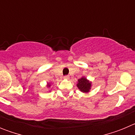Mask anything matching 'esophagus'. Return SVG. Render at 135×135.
Here are the masks:
<instances>
[{
  "mask_svg": "<svg viewBox=\"0 0 135 135\" xmlns=\"http://www.w3.org/2000/svg\"><path fill=\"white\" fill-rule=\"evenodd\" d=\"M64 79L69 80V79H70V76H69L68 75H66V76H64Z\"/></svg>",
  "mask_w": 135,
  "mask_h": 135,
  "instance_id": "1",
  "label": "esophagus"
}]
</instances>
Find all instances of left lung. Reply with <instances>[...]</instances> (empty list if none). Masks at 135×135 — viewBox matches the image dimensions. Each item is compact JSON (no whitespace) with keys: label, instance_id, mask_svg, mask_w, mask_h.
Listing matches in <instances>:
<instances>
[{"label":"left lung","instance_id":"1","mask_svg":"<svg viewBox=\"0 0 135 135\" xmlns=\"http://www.w3.org/2000/svg\"><path fill=\"white\" fill-rule=\"evenodd\" d=\"M78 82L77 84V86L80 90V91L83 93H88L89 92L91 86V82H89L86 78L82 77L80 79L78 80Z\"/></svg>","mask_w":135,"mask_h":135}]
</instances>
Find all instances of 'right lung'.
Instances as JSON below:
<instances>
[{
  "label": "right lung",
  "instance_id": "obj_1",
  "mask_svg": "<svg viewBox=\"0 0 135 135\" xmlns=\"http://www.w3.org/2000/svg\"><path fill=\"white\" fill-rule=\"evenodd\" d=\"M47 86L50 87V86H51V84H48V86Z\"/></svg>",
  "mask_w": 135,
  "mask_h": 135
}]
</instances>
